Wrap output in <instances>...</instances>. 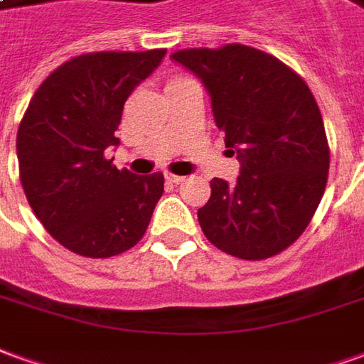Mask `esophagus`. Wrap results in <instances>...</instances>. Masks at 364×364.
<instances>
[{"label": "esophagus", "instance_id": "1", "mask_svg": "<svg viewBox=\"0 0 364 364\" xmlns=\"http://www.w3.org/2000/svg\"><path fill=\"white\" fill-rule=\"evenodd\" d=\"M164 178H166L168 182H172V184H180V182H184V180H186L184 176H176V174H166Z\"/></svg>", "mask_w": 364, "mask_h": 364}]
</instances>
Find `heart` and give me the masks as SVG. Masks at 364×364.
Masks as SVG:
<instances>
[{
  "label": "heart",
  "instance_id": "1",
  "mask_svg": "<svg viewBox=\"0 0 364 364\" xmlns=\"http://www.w3.org/2000/svg\"><path fill=\"white\" fill-rule=\"evenodd\" d=\"M176 81H182V79H174V81H170V82H176Z\"/></svg>",
  "mask_w": 364,
  "mask_h": 364
}]
</instances>
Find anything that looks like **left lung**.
<instances>
[{
	"instance_id": "1",
	"label": "left lung",
	"mask_w": 364,
	"mask_h": 364,
	"mask_svg": "<svg viewBox=\"0 0 364 364\" xmlns=\"http://www.w3.org/2000/svg\"><path fill=\"white\" fill-rule=\"evenodd\" d=\"M172 61L202 81L215 127L240 160L234 184L210 182L212 196L198 210L202 232L240 259L279 254L309 225L327 184L329 146L315 97L279 59L245 45L184 49Z\"/></svg>"
}]
</instances>
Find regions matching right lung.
I'll return each instance as SVG.
<instances>
[{
  "mask_svg": "<svg viewBox=\"0 0 364 364\" xmlns=\"http://www.w3.org/2000/svg\"><path fill=\"white\" fill-rule=\"evenodd\" d=\"M166 51L89 53L41 82L17 130L19 178L45 230L85 257H110L140 242L164 176L112 166L124 102Z\"/></svg>",
  "mask_w": 364,
  "mask_h": 364,
  "instance_id": "add662e5",
  "label": "right lung"
}]
</instances>
